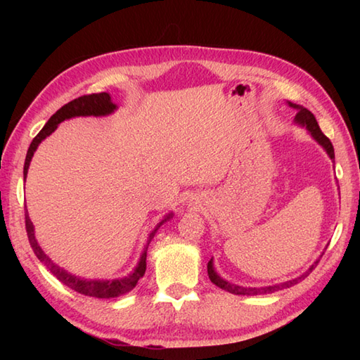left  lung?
<instances>
[{
    "label": "left lung",
    "mask_w": 360,
    "mask_h": 360,
    "mask_svg": "<svg viewBox=\"0 0 360 360\" xmlns=\"http://www.w3.org/2000/svg\"><path fill=\"white\" fill-rule=\"evenodd\" d=\"M290 106H294V108H297V116H295V120L297 124L300 125H304L308 128V131L312 134V137L322 145V147L326 150L328 155H330L331 159H334V147L331 141L328 139V137L322 133V129H320L317 120L314 117V114H312L311 111H308L307 108H303V106H298V105H294V103H289ZM319 262H316L314 264H312L309 267L308 272H304L302 277H298L295 280H289L286 283H281V285H275V286H269V288H243V286H236V285H231V283H227L226 280H223L219 277V275L215 272V269H213V263L212 259L207 263V272H209V278L210 281L213 283V285H217L218 288L227 290V292L231 294H241V295H258V294H269V292H274V290H280V289H285V288H290L292 285H297L298 281H300L302 278L308 277V275L312 272V269L317 266Z\"/></svg>",
    "instance_id": "obj_1"
}]
</instances>
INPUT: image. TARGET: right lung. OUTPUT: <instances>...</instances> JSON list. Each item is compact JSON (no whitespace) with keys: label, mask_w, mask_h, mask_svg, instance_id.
Here are the masks:
<instances>
[{"label":"right lung","mask_w":360,"mask_h":360,"mask_svg":"<svg viewBox=\"0 0 360 360\" xmlns=\"http://www.w3.org/2000/svg\"><path fill=\"white\" fill-rule=\"evenodd\" d=\"M114 110H116V105L111 102L110 94H106V93L80 96L77 98H74V101L68 102L66 105H63L56 114H52L51 119L48 120V124L41 128V131L34 137L32 142H30V147H29L27 155H26V162H25V179L27 174L30 159H32V156H34V151L37 150V147L40 145V142L44 139L46 136H49L52 131H56V128L58 127L60 122L75 117V116H105V114H110ZM168 218L170 217H167L165 219H168ZM25 223H26V232H27L30 248H32L37 258L40 259V262L51 271V274L56 275V277L62 281L63 285L74 289L75 292H79V294L97 297V298H114V297L125 295L129 292V290L134 289L137 281L143 277L145 269H147V249H148V246L145 248L143 254L141 257V262H139V264H137L134 272L129 274L128 277L119 278V280H85V278L75 277V275L66 272L65 269H62V267L53 263L52 259L41 250V248L38 246L35 235H34V226H32V223H30L27 210L25 213ZM155 232L150 235L148 244H150L153 236H155Z\"/></svg>","instance_id":"obj_1"}]
</instances>
